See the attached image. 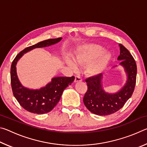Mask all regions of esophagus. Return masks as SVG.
I'll use <instances>...</instances> for the list:
<instances>
[{"mask_svg": "<svg viewBox=\"0 0 147 147\" xmlns=\"http://www.w3.org/2000/svg\"><path fill=\"white\" fill-rule=\"evenodd\" d=\"M82 78H81L80 76H76L75 79H74V82H82Z\"/></svg>", "mask_w": 147, "mask_h": 147, "instance_id": "1", "label": "esophagus"}]
</instances>
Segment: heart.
Masks as SVG:
<instances>
[{"label":"heart","mask_w":147,"mask_h":147,"mask_svg":"<svg viewBox=\"0 0 147 147\" xmlns=\"http://www.w3.org/2000/svg\"><path fill=\"white\" fill-rule=\"evenodd\" d=\"M104 51L103 47L97 44L84 45L73 56V60L79 65L88 63L86 74L90 76H97L105 70L111 59L110 54ZM65 60L69 67L76 70V65L72 59L65 58Z\"/></svg>","instance_id":"b5f03b06"}]
</instances>
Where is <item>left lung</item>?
<instances>
[{"mask_svg": "<svg viewBox=\"0 0 147 147\" xmlns=\"http://www.w3.org/2000/svg\"><path fill=\"white\" fill-rule=\"evenodd\" d=\"M120 55L117 59L127 76L126 84L120 90L114 93L104 91L102 79V74L86 80L88 91L84 95V103L91 113L98 115H108L122 108L130 98L136 82L137 65L133 56L123 45L119 44Z\"/></svg>", "mask_w": 147, "mask_h": 147, "instance_id": "1", "label": "left lung"}]
</instances>
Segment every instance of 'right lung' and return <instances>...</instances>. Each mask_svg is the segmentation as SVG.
I'll use <instances>...</instances> for the list:
<instances>
[{"mask_svg": "<svg viewBox=\"0 0 147 147\" xmlns=\"http://www.w3.org/2000/svg\"><path fill=\"white\" fill-rule=\"evenodd\" d=\"M61 38L49 39L27 47L17 54L11 65L10 76L12 91L18 102L29 112L43 114L51 111L60 100L63 91L73 82L74 76H57L40 89H29L22 85L17 74L16 65L19 59L28 52L34 49L42 48L58 43Z\"/></svg>", "mask_w": 147, "mask_h": 147, "instance_id": "obj_1", "label": "right lung"}]
</instances>
